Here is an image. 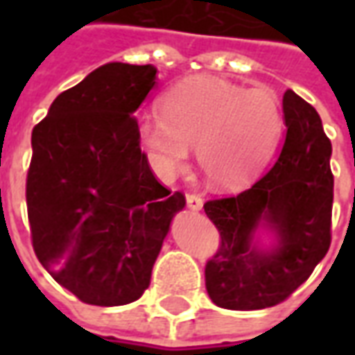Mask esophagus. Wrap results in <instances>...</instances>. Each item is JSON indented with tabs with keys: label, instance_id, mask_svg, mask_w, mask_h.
<instances>
[{
	"label": "esophagus",
	"instance_id": "esophagus-1",
	"mask_svg": "<svg viewBox=\"0 0 355 355\" xmlns=\"http://www.w3.org/2000/svg\"><path fill=\"white\" fill-rule=\"evenodd\" d=\"M186 203H188V207L192 209V211H200L203 207V200L198 193H186Z\"/></svg>",
	"mask_w": 355,
	"mask_h": 355
}]
</instances>
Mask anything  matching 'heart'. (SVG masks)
<instances>
[{"label": "heart", "instance_id": "b5f03b06", "mask_svg": "<svg viewBox=\"0 0 355 355\" xmlns=\"http://www.w3.org/2000/svg\"><path fill=\"white\" fill-rule=\"evenodd\" d=\"M159 116L144 119L139 139L148 159L169 178L198 148L209 182L238 188L259 173L283 131V108L268 87L243 89L215 78H190L159 101Z\"/></svg>", "mask_w": 355, "mask_h": 355}]
</instances>
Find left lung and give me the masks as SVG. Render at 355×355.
I'll list each match as a JSON object with an SVG mask.
<instances>
[{"label":"left lung","mask_w":355,"mask_h":355,"mask_svg":"<svg viewBox=\"0 0 355 355\" xmlns=\"http://www.w3.org/2000/svg\"><path fill=\"white\" fill-rule=\"evenodd\" d=\"M285 140L266 175L238 196L203 209L220 234L205 264L211 300L228 310H262L283 302L310 277L331 245V140L320 114L291 89L283 94ZM276 234L272 250L254 245V232Z\"/></svg>","instance_id":"obj_1"}]
</instances>
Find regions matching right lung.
Masks as SVG:
<instances>
[{"instance_id":"1","label":"right lung","mask_w":355,"mask_h":355,"mask_svg":"<svg viewBox=\"0 0 355 355\" xmlns=\"http://www.w3.org/2000/svg\"><path fill=\"white\" fill-rule=\"evenodd\" d=\"M157 68L110 62L60 93L32 131L26 205L43 268L93 306L142 297L184 193H171L140 150L132 116Z\"/></svg>"}]
</instances>
